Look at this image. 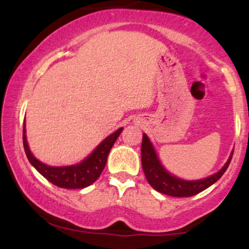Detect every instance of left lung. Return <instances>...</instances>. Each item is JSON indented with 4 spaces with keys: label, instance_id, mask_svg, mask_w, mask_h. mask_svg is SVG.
I'll return each instance as SVG.
<instances>
[{
    "label": "left lung",
    "instance_id": "1",
    "mask_svg": "<svg viewBox=\"0 0 249 249\" xmlns=\"http://www.w3.org/2000/svg\"><path fill=\"white\" fill-rule=\"evenodd\" d=\"M234 152V151H233ZM233 152L231 153L230 158L224 167L219 172L214 173L213 176L207 177L200 180H182L172 176L165 170L161 162L159 161L158 156L154 151L153 145L151 144L150 139L146 134H142V165L145 177H146L148 184L158 192L166 194V196H177V198H184V196H196L204 190H206L218 181L221 178L222 174L226 172L228 165L232 160Z\"/></svg>",
    "mask_w": 249,
    "mask_h": 249
}]
</instances>
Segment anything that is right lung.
Masks as SVG:
<instances>
[{
	"instance_id": "1",
	"label": "right lung",
	"mask_w": 249,
	"mask_h": 249,
	"mask_svg": "<svg viewBox=\"0 0 249 249\" xmlns=\"http://www.w3.org/2000/svg\"><path fill=\"white\" fill-rule=\"evenodd\" d=\"M122 131L123 127L118 128L116 132L107 137L88 158H85L79 164L71 165V166H48V165L39 161L38 159H36L31 153L29 146H28L25 124H23V146L28 160L45 179L49 180L50 182H53V185L58 187L76 190V188L90 186L98 179V177L104 170L105 165H107L108 152L112 148Z\"/></svg>"
}]
</instances>
